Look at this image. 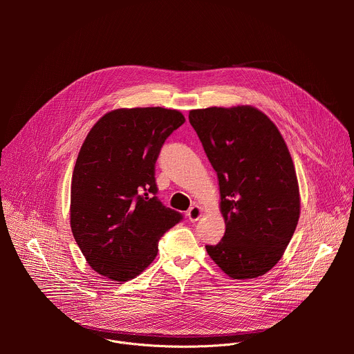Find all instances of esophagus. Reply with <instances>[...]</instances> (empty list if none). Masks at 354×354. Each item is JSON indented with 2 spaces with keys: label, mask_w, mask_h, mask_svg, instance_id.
I'll use <instances>...</instances> for the list:
<instances>
[{
  "label": "esophagus",
  "mask_w": 354,
  "mask_h": 354,
  "mask_svg": "<svg viewBox=\"0 0 354 354\" xmlns=\"http://www.w3.org/2000/svg\"><path fill=\"white\" fill-rule=\"evenodd\" d=\"M201 213H203V210H201L200 206L194 205L192 206L189 210H187V218L192 221V223H196L200 217H201Z\"/></svg>",
  "instance_id": "esophagus-1"
}]
</instances>
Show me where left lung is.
<instances>
[{"mask_svg":"<svg viewBox=\"0 0 354 354\" xmlns=\"http://www.w3.org/2000/svg\"><path fill=\"white\" fill-rule=\"evenodd\" d=\"M217 172L225 234L206 245L232 279H255L283 257L299 218V190L288 148L276 124L254 106L189 112Z\"/></svg>","mask_w":354,"mask_h":354,"instance_id":"8db88e82","label":"left lung"}]
</instances>
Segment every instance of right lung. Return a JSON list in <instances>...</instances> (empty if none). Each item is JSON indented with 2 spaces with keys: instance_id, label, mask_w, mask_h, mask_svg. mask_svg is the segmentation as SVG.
I'll use <instances>...</instances> for the list:
<instances>
[{
  "instance_id": "1",
  "label": "right lung",
  "mask_w": 354,
  "mask_h": 354,
  "mask_svg": "<svg viewBox=\"0 0 354 354\" xmlns=\"http://www.w3.org/2000/svg\"><path fill=\"white\" fill-rule=\"evenodd\" d=\"M185 123L179 111L116 109L89 130L74 167L70 224L88 265L115 281L138 276L183 216L156 196L161 147Z\"/></svg>"
}]
</instances>
